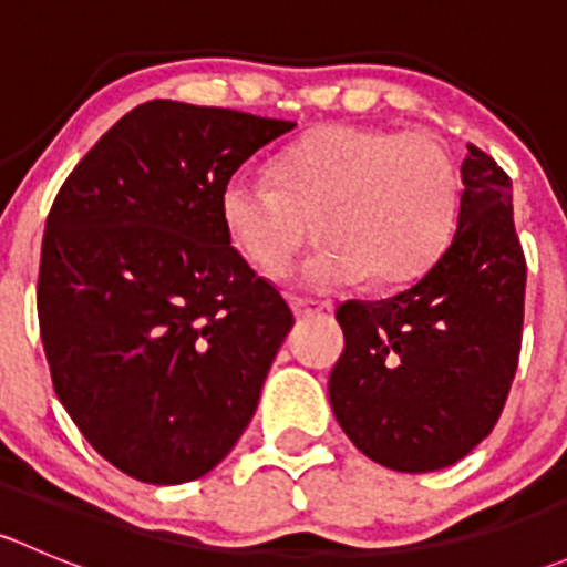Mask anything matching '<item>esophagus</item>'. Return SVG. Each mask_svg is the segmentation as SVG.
Masks as SVG:
<instances>
[{"label": "esophagus", "mask_w": 567, "mask_h": 567, "mask_svg": "<svg viewBox=\"0 0 567 567\" xmlns=\"http://www.w3.org/2000/svg\"><path fill=\"white\" fill-rule=\"evenodd\" d=\"M290 307H293L296 318H310L316 316V312H323L329 305H323V301L301 299V296H290Z\"/></svg>", "instance_id": "1"}]
</instances>
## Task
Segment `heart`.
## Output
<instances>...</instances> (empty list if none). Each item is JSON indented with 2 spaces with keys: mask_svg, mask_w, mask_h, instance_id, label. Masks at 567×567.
Listing matches in <instances>:
<instances>
[{
  "mask_svg": "<svg viewBox=\"0 0 567 567\" xmlns=\"http://www.w3.org/2000/svg\"><path fill=\"white\" fill-rule=\"evenodd\" d=\"M271 177L233 175L219 197L221 225L251 266L282 274L316 221L320 244L301 268L316 290L362 277L409 282L442 255L458 221V167L431 134L320 125L274 158Z\"/></svg>",
  "mask_w": 567,
  "mask_h": 567,
  "instance_id": "1",
  "label": "heart"
}]
</instances>
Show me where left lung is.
I'll return each instance as SVG.
<instances>
[{
    "instance_id": "1",
    "label": "left lung",
    "mask_w": 567,
    "mask_h": 567,
    "mask_svg": "<svg viewBox=\"0 0 567 567\" xmlns=\"http://www.w3.org/2000/svg\"><path fill=\"white\" fill-rule=\"evenodd\" d=\"M458 227L409 288L346 301V348L329 400L346 436L394 472H436L472 453L499 420L518 368L527 260L513 183L468 145Z\"/></svg>"
}]
</instances>
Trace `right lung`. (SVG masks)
Masks as SVG:
<instances>
[{"label": "right lung", "instance_id": "right-lung-1", "mask_svg": "<svg viewBox=\"0 0 567 567\" xmlns=\"http://www.w3.org/2000/svg\"><path fill=\"white\" fill-rule=\"evenodd\" d=\"M293 125L147 101L51 205L38 277L51 381L82 436L128 477L197 480L247 431L293 312L230 247L219 197Z\"/></svg>", "mask_w": 567, "mask_h": 567}]
</instances>
